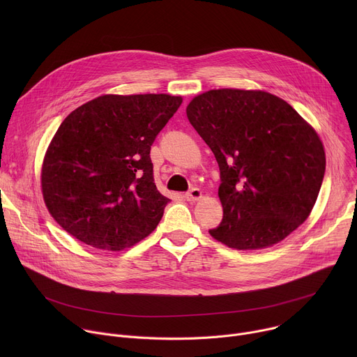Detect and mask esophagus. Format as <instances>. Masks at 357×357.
Here are the masks:
<instances>
[{
  "label": "esophagus",
  "mask_w": 357,
  "mask_h": 357,
  "mask_svg": "<svg viewBox=\"0 0 357 357\" xmlns=\"http://www.w3.org/2000/svg\"><path fill=\"white\" fill-rule=\"evenodd\" d=\"M185 197H186V200H189V202H197V200L202 197V190L197 189V188H193V189H190V190L185 195Z\"/></svg>",
  "instance_id": "obj_1"
}]
</instances>
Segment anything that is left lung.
Here are the masks:
<instances>
[{"label": "left lung", "instance_id": "obj_1", "mask_svg": "<svg viewBox=\"0 0 357 357\" xmlns=\"http://www.w3.org/2000/svg\"><path fill=\"white\" fill-rule=\"evenodd\" d=\"M186 116L219 164L223 220L209 230L236 250L271 247L312 212L325 175L315 128L264 90L215 89L190 100Z\"/></svg>", "mask_w": 357, "mask_h": 357}]
</instances>
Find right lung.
<instances>
[{
	"label": "right lung",
	"instance_id": "add662e5",
	"mask_svg": "<svg viewBox=\"0 0 357 357\" xmlns=\"http://www.w3.org/2000/svg\"><path fill=\"white\" fill-rule=\"evenodd\" d=\"M182 103L171 94H105L73 110L42 162L45 205L70 236L120 251L158 226L169 199L154 183L151 145Z\"/></svg>",
	"mask_w": 357,
	"mask_h": 357
}]
</instances>
